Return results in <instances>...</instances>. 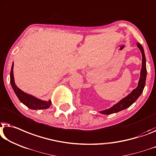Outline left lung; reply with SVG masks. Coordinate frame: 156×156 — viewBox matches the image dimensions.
<instances>
[{
  "instance_id": "obj_1",
  "label": "left lung",
  "mask_w": 156,
  "mask_h": 156,
  "mask_svg": "<svg viewBox=\"0 0 156 156\" xmlns=\"http://www.w3.org/2000/svg\"><path fill=\"white\" fill-rule=\"evenodd\" d=\"M137 47L141 51L142 55V67L141 73H140V79L139 80L138 86L129 94H128V96L119 101L118 103L115 104L112 107L104 110H101V111H100V113L103 115H110L125 110L126 108H127L132 105L137 100V98L141 96L142 92H143L144 87H145L146 84V74H147V72H146V57L143 46L140 44H139V43H137Z\"/></svg>"
}]
</instances>
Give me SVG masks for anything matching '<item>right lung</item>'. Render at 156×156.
Instances as JSON below:
<instances>
[{"label":"right lung","instance_id":"right-lung-1","mask_svg":"<svg viewBox=\"0 0 156 156\" xmlns=\"http://www.w3.org/2000/svg\"><path fill=\"white\" fill-rule=\"evenodd\" d=\"M13 66H14V63H12V67H11L10 83L13 91H14L15 94H16L18 99L24 105H25L27 107L32 110L47 109V108L50 107V105H51V101L50 100L48 101L41 100V99L36 98L35 96H33L30 94H28L25 93V92L22 91L21 89H20L17 87L15 83L14 75H13Z\"/></svg>","mask_w":156,"mask_h":156}]
</instances>
